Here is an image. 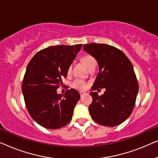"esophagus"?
<instances>
[{
	"label": "esophagus",
	"instance_id": "1",
	"mask_svg": "<svg viewBox=\"0 0 158 158\" xmlns=\"http://www.w3.org/2000/svg\"><path fill=\"white\" fill-rule=\"evenodd\" d=\"M79 93H80V96H81V97H82V96H83V95H85V92H84V91H80Z\"/></svg>",
	"mask_w": 158,
	"mask_h": 158
}]
</instances>
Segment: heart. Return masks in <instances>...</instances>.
<instances>
[{
	"instance_id": "heart-1",
	"label": "heart",
	"mask_w": 158,
	"mask_h": 158,
	"mask_svg": "<svg viewBox=\"0 0 158 158\" xmlns=\"http://www.w3.org/2000/svg\"><path fill=\"white\" fill-rule=\"evenodd\" d=\"M82 61L83 62V63L85 64V65L87 67V68H88V67L91 65L92 64H94L96 62L94 58L90 55L84 56V57H83V58H82ZM70 71H71V67H69L68 68V71H67L68 74H70ZM72 86L73 88H77V89L85 90V88H87L88 84L85 81H84L83 80L77 78V79L74 80V81H73Z\"/></svg>"
}]
</instances>
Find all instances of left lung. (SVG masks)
<instances>
[{"instance_id": "1", "label": "left lung", "mask_w": 158, "mask_h": 158, "mask_svg": "<svg viewBox=\"0 0 158 158\" xmlns=\"http://www.w3.org/2000/svg\"><path fill=\"white\" fill-rule=\"evenodd\" d=\"M83 49L98 64L93 90L106 88L103 95L90 94L93 98L89 113L93 119L106 127H115L130 116L135 107L139 84L132 64L122 50L106 44L90 43Z\"/></svg>"}]
</instances>
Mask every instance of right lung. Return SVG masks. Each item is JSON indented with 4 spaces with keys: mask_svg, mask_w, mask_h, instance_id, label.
<instances>
[{
    "mask_svg": "<svg viewBox=\"0 0 158 158\" xmlns=\"http://www.w3.org/2000/svg\"><path fill=\"white\" fill-rule=\"evenodd\" d=\"M81 47H47L39 51L28 64L21 86L25 104L32 118L44 128L60 129L72 119L79 93L71 88L62 96L57 94V89Z\"/></svg>",
    "mask_w": 158,
    "mask_h": 158,
    "instance_id": "1",
    "label": "right lung"
}]
</instances>
